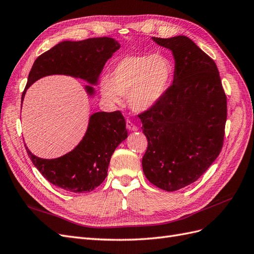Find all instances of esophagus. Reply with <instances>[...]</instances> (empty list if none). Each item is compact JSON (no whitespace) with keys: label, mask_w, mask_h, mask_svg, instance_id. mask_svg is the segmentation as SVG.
Wrapping results in <instances>:
<instances>
[{"label":"esophagus","mask_w":254,"mask_h":254,"mask_svg":"<svg viewBox=\"0 0 254 254\" xmlns=\"http://www.w3.org/2000/svg\"><path fill=\"white\" fill-rule=\"evenodd\" d=\"M126 127H127V129L129 130V131H137V130H139V127H137L136 125H134L133 123L130 122V121H127Z\"/></svg>","instance_id":"esophagus-1"}]
</instances>
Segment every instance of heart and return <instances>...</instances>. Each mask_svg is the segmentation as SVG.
<instances>
[{"instance_id":"b5f03b06","label":"heart","mask_w":254,"mask_h":254,"mask_svg":"<svg viewBox=\"0 0 254 254\" xmlns=\"http://www.w3.org/2000/svg\"><path fill=\"white\" fill-rule=\"evenodd\" d=\"M174 64L164 54L130 55L121 58L101 87L103 97L120 104V96H128L131 108L144 112L164 97L174 78Z\"/></svg>"}]
</instances>
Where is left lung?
I'll use <instances>...</instances> for the list:
<instances>
[{"label":"left lung","instance_id":"8db88e82","mask_svg":"<svg viewBox=\"0 0 254 254\" xmlns=\"http://www.w3.org/2000/svg\"><path fill=\"white\" fill-rule=\"evenodd\" d=\"M172 51L173 86L161 101L139 115L148 147L144 175L161 190L174 191L200 178L222 147L227 97L218 68L189 37H151Z\"/></svg>","mask_w":254,"mask_h":254}]
</instances>
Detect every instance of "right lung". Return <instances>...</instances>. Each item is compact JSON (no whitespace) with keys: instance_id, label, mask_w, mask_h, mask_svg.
<instances>
[{"instance_id":"1","label":"right lung","mask_w":254,"mask_h":254,"mask_svg":"<svg viewBox=\"0 0 254 254\" xmlns=\"http://www.w3.org/2000/svg\"><path fill=\"white\" fill-rule=\"evenodd\" d=\"M121 44L113 38H91L82 41H63L38 57L32 66L22 94L45 76L65 75L87 81L84 91L95 96L99 75ZM126 122L120 111L96 112L89 118L87 131L76 147L55 159H42L25 148L33 164L54 186L72 193H88L107 177L115 148L127 139Z\"/></svg>"}]
</instances>
